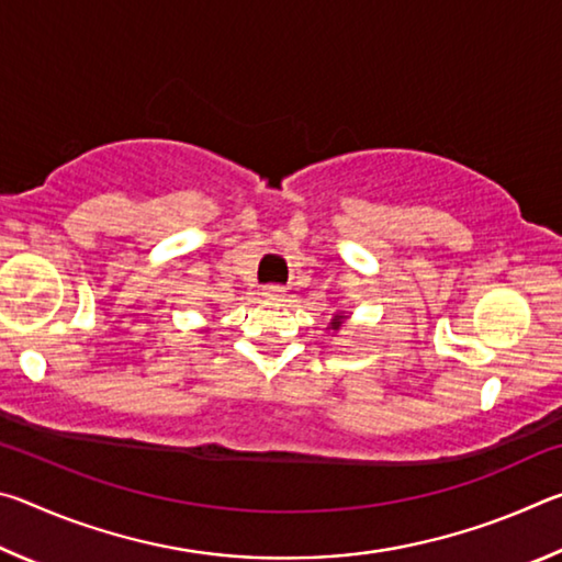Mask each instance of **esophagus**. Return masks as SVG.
<instances>
[{"instance_id":"1","label":"esophagus","mask_w":562,"mask_h":562,"mask_svg":"<svg viewBox=\"0 0 562 562\" xmlns=\"http://www.w3.org/2000/svg\"><path fill=\"white\" fill-rule=\"evenodd\" d=\"M262 297L270 302H280V300H284V288H280V284H265Z\"/></svg>"}]
</instances>
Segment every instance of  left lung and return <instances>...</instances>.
<instances>
[{"label": "left lung", "instance_id": "left-lung-1", "mask_svg": "<svg viewBox=\"0 0 562 562\" xmlns=\"http://www.w3.org/2000/svg\"><path fill=\"white\" fill-rule=\"evenodd\" d=\"M347 319H349V312H345V310H337V312H335V317H331L329 325H327V329L331 331V337H335L337 331H339L341 327H345Z\"/></svg>", "mask_w": 562, "mask_h": 562}]
</instances>
